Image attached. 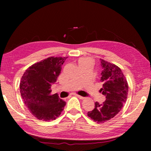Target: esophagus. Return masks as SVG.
<instances>
[{"label": "esophagus", "mask_w": 151, "mask_h": 151, "mask_svg": "<svg viewBox=\"0 0 151 151\" xmlns=\"http://www.w3.org/2000/svg\"><path fill=\"white\" fill-rule=\"evenodd\" d=\"M75 95L76 96V97H78V98H79L80 99H81V100H83V99H85V97H83V96H81V95H79V94H75Z\"/></svg>", "instance_id": "obj_1"}]
</instances>
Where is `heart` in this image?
Segmentation results:
<instances>
[{
    "mask_svg": "<svg viewBox=\"0 0 151 151\" xmlns=\"http://www.w3.org/2000/svg\"><path fill=\"white\" fill-rule=\"evenodd\" d=\"M83 62H88L90 63H92V60L90 58H81V59L79 60V63H83Z\"/></svg>",
    "mask_w": 151,
    "mask_h": 151,
    "instance_id": "1",
    "label": "heart"
}]
</instances>
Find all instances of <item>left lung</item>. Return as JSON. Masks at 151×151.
I'll return each mask as SVG.
<instances>
[{"instance_id": "obj_1", "label": "left lung", "mask_w": 151, "mask_h": 151, "mask_svg": "<svg viewBox=\"0 0 151 151\" xmlns=\"http://www.w3.org/2000/svg\"><path fill=\"white\" fill-rule=\"evenodd\" d=\"M103 68L100 92L106 96L103 104L96 102L94 109L88 112V116L98 123H103L115 116L127 101L129 85L123 73L118 66L101 59Z\"/></svg>"}]
</instances>
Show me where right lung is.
<instances>
[{
	"label": "right lung",
	"mask_w": 151,
	"mask_h": 151,
	"mask_svg": "<svg viewBox=\"0 0 151 151\" xmlns=\"http://www.w3.org/2000/svg\"><path fill=\"white\" fill-rule=\"evenodd\" d=\"M66 57H50L33 64L25 70L20 83L25 105L36 118L43 121L60 115L66 102L57 94H51V86L59 76Z\"/></svg>",
	"instance_id": "add662e5"
}]
</instances>
